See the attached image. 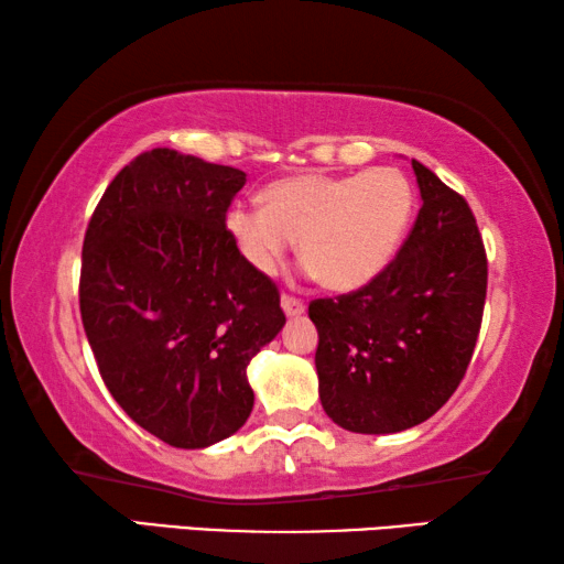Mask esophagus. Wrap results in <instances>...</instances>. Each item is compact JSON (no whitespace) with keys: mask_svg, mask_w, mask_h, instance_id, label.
I'll return each instance as SVG.
<instances>
[{"mask_svg":"<svg viewBox=\"0 0 564 564\" xmlns=\"http://www.w3.org/2000/svg\"><path fill=\"white\" fill-rule=\"evenodd\" d=\"M281 305H283L285 316H301V313L305 311V303L301 299H295V295H289V293L281 295Z\"/></svg>","mask_w":564,"mask_h":564,"instance_id":"1","label":"esophagus"}]
</instances>
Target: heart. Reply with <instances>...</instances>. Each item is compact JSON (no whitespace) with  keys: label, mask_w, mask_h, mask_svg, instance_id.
Masks as SVG:
<instances>
[{"label":"heart","mask_w":564,"mask_h":564,"mask_svg":"<svg viewBox=\"0 0 564 564\" xmlns=\"http://www.w3.org/2000/svg\"><path fill=\"white\" fill-rule=\"evenodd\" d=\"M265 206L238 204L226 228L259 273H275L299 238L301 259L323 285L352 291L393 259L413 214V186L398 169L299 174L265 188Z\"/></svg>","instance_id":"obj_1"}]
</instances>
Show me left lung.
<instances>
[{
	"label": "left lung",
	"mask_w": 564,
	"mask_h": 564,
	"mask_svg": "<svg viewBox=\"0 0 564 564\" xmlns=\"http://www.w3.org/2000/svg\"><path fill=\"white\" fill-rule=\"evenodd\" d=\"M420 206L400 251L362 289L316 299L318 393L350 433L408 431L460 386L480 333L488 256L465 198L413 161Z\"/></svg>",
	"instance_id": "left-lung-1"
}]
</instances>
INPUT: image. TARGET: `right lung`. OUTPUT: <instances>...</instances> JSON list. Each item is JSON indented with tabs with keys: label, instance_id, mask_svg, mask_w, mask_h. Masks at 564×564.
<instances>
[{
	"label": "right lung",
	"instance_id": "right-lung-1",
	"mask_svg": "<svg viewBox=\"0 0 564 564\" xmlns=\"http://www.w3.org/2000/svg\"><path fill=\"white\" fill-rule=\"evenodd\" d=\"M243 184L241 169L151 149L113 176L84 236L79 308L104 383L186 451L246 423V366L285 323L275 283L226 228Z\"/></svg>",
	"mask_w": 564,
	"mask_h": 564
}]
</instances>
